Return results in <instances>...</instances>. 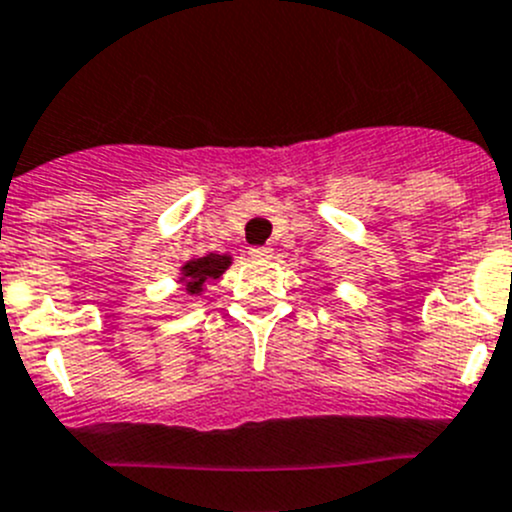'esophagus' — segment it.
<instances>
[{"instance_id":"obj_1","label":"esophagus","mask_w":512,"mask_h":512,"mask_svg":"<svg viewBox=\"0 0 512 512\" xmlns=\"http://www.w3.org/2000/svg\"><path fill=\"white\" fill-rule=\"evenodd\" d=\"M250 257H255V260H270L272 247H250Z\"/></svg>"}]
</instances>
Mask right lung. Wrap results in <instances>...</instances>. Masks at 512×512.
<instances>
[{
    "label": "right lung",
    "instance_id": "add662e5",
    "mask_svg": "<svg viewBox=\"0 0 512 512\" xmlns=\"http://www.w3.org/2000/svg\"><path fill=\"white\" fill-rule=\"evenodd\" d=\"M230 265H232L230 255L195 257V260L182 265L180 282H185V290L190 292V295H200V292L205 290V282L217 280V277H220Z\"/></svg>",
    "mask_w": 512,
    "mask_h": 512
}]
</instances>
